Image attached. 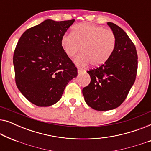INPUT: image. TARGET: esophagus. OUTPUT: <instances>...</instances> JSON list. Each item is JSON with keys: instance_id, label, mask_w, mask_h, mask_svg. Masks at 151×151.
I'll list each match as a JSON object with an SVG mask.
<instances>
[{"instance_id": "obj_1", "label": "esophagus", "mask_w": 151, "mask_h": 151, "mask_svg": "<svg viewBox=\"0 0 151 151\" xmlns=\"http://www.w3.org/2000/svg\"><path fill=\"white\" fill-rule=\"evenodd\" d=\"M84 71H84L83 69H81V68H79V67L78 68V73H82V72H84Z\"/></svg>"}]
</instances>
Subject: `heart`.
Returning a JSON list of instances; mask_svg holds the SVG:
<instances>
[{"label": "heart", "mask_w": 151, "mask_h": 151, "mask_svg": "<svg viewBox=\"0 0 151 151\" xmlns=\"http://www.w3.org/2000/svg\"><path fill=\"white\" fill-rule=\"evenodd\" d=\"M60 44L70 58L75 56L81 49L82 53L75 59L78 65L85 67L91 63L93 67H99L106 63L113 55L117 45V38L113 31L82 22L73 26L71 34H64Z\"/></svg>", "instance_id": "1"}]
</instances>
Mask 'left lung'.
Listing matches in <instances>:
<instances>
[{
	"label": "left lung",
	"mask_w": 151,
	"mask_h": 151,
	"mask_svg": "<svg viewBox=\"0 0 151 151\" xmlns=\"http://www.w3.org/2000/svg\"><path fill=\"white\" fill-rule=\"evenodd\" d=\"M107 24L116 36V47L106 63L87 71L91 82L82 89L86 104L101 111L122 104L135 81L138 65L137 50L128 35L117 24Z\"/></svg>",
	"instance_id": "8db88e82"
}]
</instances>
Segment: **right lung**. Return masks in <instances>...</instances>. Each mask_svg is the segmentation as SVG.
<instances>
[{
	"instance_id": "obj_1",
	"label": "right lung",
	"mask_w": 151,
	"mask_h": 151,
	"mask_svg": "<svg viewBox=\"0 0 151 151\" xmlns=\"http://www.w3.org/2000/svg\"><path fill=\"white\" fill-rule=\"evenodd\" d=\"M75 20H46L28 29L18 40L13 56L16 86L38 106L58 102L78 69L62 48L60 40Z\"/></svg>"
}]
</instances>
